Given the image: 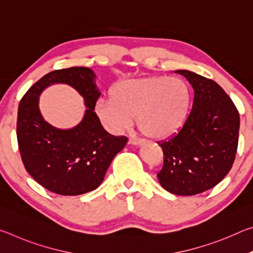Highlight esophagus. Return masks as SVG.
Masks as SVG:
<instances>
[{
    "instance_id": "esophagus-1",
    "label": "esophagus",
    "mask_w": 253,
    "mask_h": 253,
    "mask_svg": "<svg viewBox=\"0 0 253 253\" xmlns=\"http://www.w3.org/2000/svg\"><path fill=\"white\" fill-rule=\"evenodd\" d=\"M128 144L131 145V146H142L144 144L142 140H138V139H134V138H130L128 140Z\"/></svg>"
}]
</instances>
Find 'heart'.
<instances>
[{"mask_svg": "<svg viewBox=\"0 0 253 253\" xmlns=\"http://www.w3.org/2000/svg\"><path fill=\"white\" fill-rule=\"evenodd\" d=\"M190 106V89L178 77H146L119 81L109 98H100L95 111L107 129L119 132L132 125L154 139L181 129Z\"/></svg>", "mask_w": 253, "mask_h": 253, "instance_id": "obj_1", "label": "heart"}]
</instances>
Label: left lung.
<instances>
[{"label": "left lung", "mask_w": 253, "mask_h": 253, "mask_svg": "<svg viewBox=\"0 0 253 253\" xmlns=\"http://www.w3.org/2000/svg\"><path fill=\"white\" fill-rule=\"evenodd\" d=\"M193 88V104L182 129L163 142L164 165L157 174L163 188L175 195L202 193L219 184L232 168L240 116L215 81L190 70L174 71Z\"/></svg>", "instance_id": "obj_1"}]
</instances>
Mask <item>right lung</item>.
<instances>
[{
    "instance_id": "obj_1",
    "label": "right lung",
    "mask_w": 253,
    "mask_h": 253,
    "mask_svg": "<svg viewBox=\"0 0 253 253\" xmlns=\"http://www.w3.org/2000/svg\"><path fill=\"white\" fill-rule=\"evenodd\" d=\"M96 80L90 68L54 70L37 81L20 101L16 136L24 168L55 194L80 195L96 190L111 161L127 144L126 137L108 134L93 111L100 96ZM59 83L74 87L86 106L81 123L67 130L46 122L39 107L41 93Z\"/></svg>"
}]
</instances>
